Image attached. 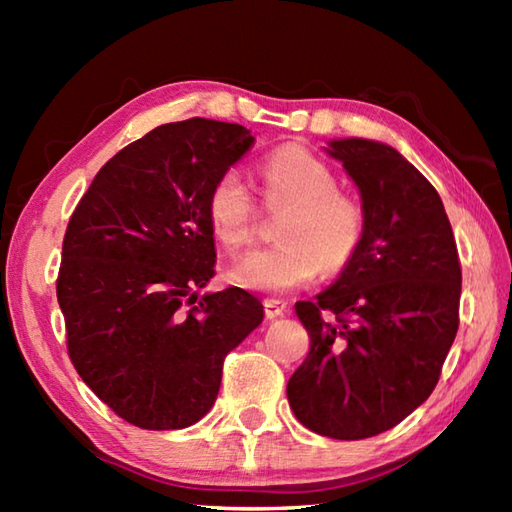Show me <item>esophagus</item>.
Here are the masks:
<instances>
[{"label":"esophagus","mask_w":512,"mask_h":512,"mask_svg":"<svg viewBox=\"0 0 512 512\" xmlns=\"http://www.w3.org/2000/svg\"><path fill=\"white\" fill-rule=\"evenodd\" d=\"M284 311H287V305H284L282 300H264V314L266 318H277V316H284Z\"/></svg>","instance_id":"1"}]
</instances>
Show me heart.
<instances>
[{"instance_id": "obj_1", "label": "heart", "mask_w": 512, "mask_h": 512, "mask_svg": "<svg viewBox=\"0 0 512 512\" xmlns=\"http://www.w3.org/2000/svg\"><path fill=\"white\" fill-rule=\"evenodd\" d=\"M264 198L273 207H289L277 230L282 244L241 255L230 268L239 287L284 293L305 287L323 268L336 275L357 257L366 235V210L359 198L339 192V178L327 162L300 146H284L266 158ZM207 221L228 250L250 244L257 205L237 171H225L207 194Z\"/></svg>"}]
</instances>
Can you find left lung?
<instances>
[{
	"instance_id": "8db88e82",
	"label": "left lung",
	"mask_w": 512,
	"mask_h": 512,
	"mask_svg": "<svg viewBox=\"0 0 512 512\" xmlns=\"http://www.w3.org/2000/svg\"><path fill=\"white\" fill-rule=\"evenodd\" d=\"M325 151L359 187L366 235L332 287L296 302L311 345L287 397L307 429L361 440L436 388L458 329L461 262L443 201L402 153L361 137Z\"/></svg>"
}]
</instances>
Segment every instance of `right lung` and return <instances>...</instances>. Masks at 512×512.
Returning <instances> with one entry per match:
<instances>
[{"instance_id":"add662e5","label":"right lung","mask_w":512,"mask_h":512,"mask_svg":"<svg viewBox=\"0 0 512 512\" xmlns=\"http://www.w3.org/2000/svg\"><path fill=\"white\" fill-rule=\"evenodd\" d=\"M253 142L201 117L153 128L103 164L67 223L56 296L69 359L135 427L201 420L223 359L262 323L244 289L198 296L216 262L207 194Z\"/></svg>"}]
</instances>
